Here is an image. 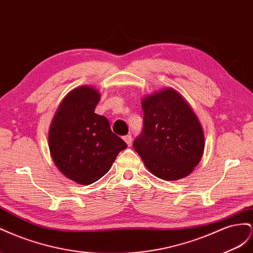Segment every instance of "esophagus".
<instances>
[{
  "label": "esophagus",
  "instance_id": "obj_1",
  "mask_svg": "<svg viewBox=\"0 0 253 253\" xmlns=\"http://www.w3.org/2000/svg\"><path fill=\"white\" fill-rule=\"evenodd\" d=\"M123 140H124L125 142H126V144L127 145L130 147L131 146V144H132V138H131V135L130 134H127V135H125L124 138H123Z\"/></svg>",
  "mask_w": 253,
  "mask_h": 253
}]
</instances>
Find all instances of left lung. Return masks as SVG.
Here are the masks:
<instances>
[{"label":"left lung","instance_id":"obj_1","mask_svg":"<svg viewBox=\"0 0 253 253\" xmlns=\"http://www.w3.org/2000/svg\"><path fill=\"white\" fill-rule=\"evenodd\" d=\"M143 131L133 142L146 169L162 180L182 179L204 155L205 134L189 103L165 88L142 99Z\"/></svg>","mask_w":253,"mask_h":253}]
</instances>
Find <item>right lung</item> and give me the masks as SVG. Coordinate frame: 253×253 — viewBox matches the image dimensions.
<instances>
[{"instance_id": "right-lung-1", "label": "right lung", "mask_w": 253, "mask_h": 253, "mask_svg": "<svg viewBox=\"0 0 253 253\" xmlns=\"http://www.w3.org/2000/svg\"><path fill=\"white\" fill-rule=\"evenodd\" d=\"M100 93L81 85L64 96L48 130L53 162L78 184L94 183L106 175L121 150L127 147L115 135L108 120L94 112Z\"/></svg>"}]
</instances>
